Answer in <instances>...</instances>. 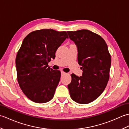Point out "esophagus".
I'll use <instances>...</instances> for the list:
<instances>
[{
    "instance_id": "34e87169",
    "label": "esophagus",
    "mask_w": 129,
    "mask_h": 129,
    "mask_svg": "<svg viewBox=\"0 0 129 129\" xmlns=\"http://www.w3.org/2000/svg\"><path fill=\"white\" fill-rule=\"evenodd\" d=\"M61 75H65V74H66L67 73L64 72H62V71H61Z\"/></svg>"
}]
</instances>
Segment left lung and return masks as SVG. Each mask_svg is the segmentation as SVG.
<instances>
[{"instance_id": "8db88e82", "label": "left lung", "mask_w": 129, "mask_h": 129, "mask_svg": "<svg viewBox=\"0 0 129 129\" xmlns=\"http://www.w3.org/2000/svg\"><path fill=\"white\" fill-rule=\"evenodd\" d=\"M78 49V60L82 76L71 75L68 85L70 97L79 104L92 102L105 90L109 79L111 56L108 45L100 35L88 30L67 31Z\"/></svg>"}]
</instances>
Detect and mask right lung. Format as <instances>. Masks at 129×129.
Listing matches in <instances>:
<instances>
[{
    "label": "right lung",
    "instance_id": "obj_1",
    "mask_svg": "<svg viewBox=\"0 0 129 129\" xmlns=\"http://www.w3.org/2000/svg\"><path fill=\"white\" fill-rule=\"evenodd\" d=\"M67 38L66 31L42 29L24 39L16 56L17 79L24 94L34 102L45 103L53 98L61 73L48 67V62Z\"/></svg>",
    "mask_w": 129,
    "mask_h": 129
}]
</instances>
